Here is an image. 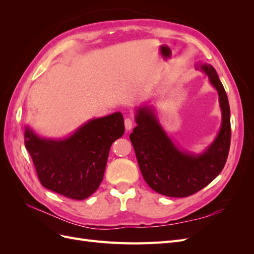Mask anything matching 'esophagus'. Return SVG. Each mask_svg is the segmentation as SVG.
Segmentation results:
<instances>
[{
	"mask_svg": "<svg viewBox=\"0 0 254 254\" xmlns=\"http://www.w3.org/2000/svg\"><path fill=\"white\" fill-rule=\"evenodd\" d=\"M124 123H125V128H126V130H130V129L132 128V126H133V121H132L131 119H129V118L125 119Z\"/></svg>",
	"mask_w": 254,
	"mask_h": 254,
	"instance_id": "34e87169",
	"label": "esophagus"
}]
</instances>
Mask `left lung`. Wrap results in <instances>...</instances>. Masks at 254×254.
Instances as JSON below:
<instances>
[{
	"mask_svg": "<svg viewBox=\"0 0 254 254\" xmlns=\"http://www.w3.org/2000/svg\"><path fill=\"white\" fill-rule=\"evenodd\" d=\"M217 90L221 127L216 139L200 155L180 150L166 134L150 107L136 110V127L130 133L137 163L146 183L168 197H188L197 193L220 174L231 141L230 106L224 86L211 64H196Z\"/></svg>",
	"mask_w": 254,
	"mask_h": 254,
	"instance_id": "8db88e82",
	"label": "left lung"
}]
</instances>
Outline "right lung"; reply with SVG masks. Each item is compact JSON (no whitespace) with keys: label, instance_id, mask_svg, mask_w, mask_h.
<instances>
[{"label":"right lung","instance_id":"1","mask_svg":"<svg viewBox=\"0 0 254 254\" xmlns=\"http://www.w3.org/2000/svg\"><path fill=\"white\" fill-rule=\"evenodd\" d=\"M121 112L87 122L64 140H51L25 128L24 143L44 188L82 200L101 184L112 143L124 134Z\"/></svg>","mask_w":254,"mask_h":254}]
</instances>
